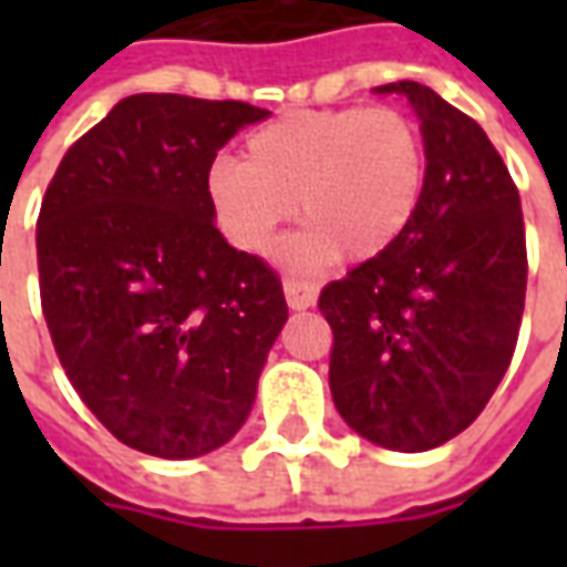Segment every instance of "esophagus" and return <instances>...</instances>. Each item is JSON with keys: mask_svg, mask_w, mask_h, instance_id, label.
I'll return each instance as SVG.
<instances>
[{"mask_svg": "<svg viewBox=\"0 0 567 567\" xmlns=\"http://www.w3.org/2000/svg\"><path fill=\"white\" fill-rule=\"evenodd\" d=\"M285 300L291 309H309L316 307V297H319V288L309 279H297V276H285Z\"/></svg>", "mask_w": 567, "mask_h": 567, "instance_id": "1", "label": "esophagus"}]
</instances>
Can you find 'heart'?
<instances>
[{
    "label": "heart",
    "instance_id": "heart-1",
    "mask_svg": "<svg viewBox=\"0 0 567 567\" xmlns=\"http://www.w3.org/2000/svg\"><path fill=\"white\" fill-rule=\"evenodd\" d=\"M425 140L392 105L288 112L243 142L239 161L212 163V209L243 251H267L297 199L307 230L291 260H370L404 234L425 190Z\"/></svg>",
    "mask_w": 567,
    "mask_h": 567
}]
</instances>
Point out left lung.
I'll use <instances>...</instances> for the list:
<instances>
[{
  "mask_svg": "<svg viewBox=\"0 0 567 567\" xmlns=\"http://www.w3.org/2000/svg\"><path fill=\"white\" fill-rule=\"evenodd\" d=\"M422 121L425 190L401 239L324 285L333 404L361 437L425 452L462 434L511 368L525 307V224L507 163L474 117L394 81Z\"/></svg>",
  "mask_w": 567,
  "mask_h": 567,
  "instance_id": "1",
  "label": "left lung"
}]
</instances>
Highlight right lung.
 <instances>
[{"mask_svg": "<svg viewBox=\"0 0 567 567\" xmlns=\"http://www.w3.org/2000/svg\"><path fill=\"white\" fill-rule=\"evenodd\" d=\"M267 109L136 93L56 166L39 295L72 389L121 443L197 458L246 422L288 319L279 272L227 246L206 175Z\"/></svg>", "mask_w": 567, "mask_h": 567, "instance_id": "add662e5", "label": "right lung"}]
</instances>
